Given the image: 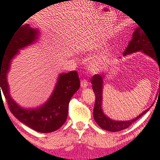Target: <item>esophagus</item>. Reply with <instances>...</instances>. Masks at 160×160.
I'll return each instance as SVG.
<instances>
[{
    "instance_id": "esophagus-1",
    "label": "esophagus",
    "mask_w": 160,
    "mask_h": 160,
    "mask_svg": "<svg viewBox=\"0 0 160 160\" xmlns=\"http://www.w3.org/2000/svg\"><path fill=\"white\" fill-rule=\"evenodd\" d=\"M80 86H81V88H87V87L88 86V80H81V83H80Z\"/></svg>"
}]
</instances>
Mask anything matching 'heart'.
<instances>
[{
    "label": "heart",
    "instance_id": "obj_1",
    "mask_svg": "<svg viewBox=\"0 0 160 160\" xmlns=\"http://www.w3.org/2000/svg\"><path fill=\"white\" fill-rule=\"evenodd\" d=\"M105 44V41L98 43H91L86 47L83 48V51L86 52H93L102 48ZM112 52L109 49L103 51L97 56L94 57L89 62V69L93 72H99L108 67L112 62Z\"/></svg>",
    "mask_w": 160,
    "mask_h": 160
}]
</instances>
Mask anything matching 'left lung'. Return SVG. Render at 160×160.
I'll list each match as a JSON object with an SVG mask.
<instances>
[{"label":"left lung","mask_w":160,"mask_h":160,"mask_svg":"<svg viewBox=\"0 0 160 160\" xmlns=\"http://www.w3.org/2000/svg\"><path fill=\"white\" fill-rule=\"evenodd\" d=\"M138 52H142L144 54L149 56L150 58H153L159 65L160 67V54L153 49L152 43L151 42L150 39L148 36L145 33L144 30L141 27H138L134 29L132 34V38L128 44V48L125 52H123V56L127 55H131L132 53H135ZM160 69V68H159ZM105 76L94 75L91 78V84H92L93 91L95 94V104H94V119L96 123L98 124L102 129L112 132H116V131H122L126 128H129L133 123L138 120L141 116H143L145 113L149 110V108L144 111L141 113L139 116L135 117L134 119L122 121V120H114L110 119L104 113L102 109V89H103V79ZM159 92H160V85H159Z\"/></svg>","instance_id":"1"}]
</instances>
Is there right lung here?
<instances>
[{
  "instance_id": "add662e5",
  "label": "right lung",
  "mask_w": 160,
  "mask_h": 160,
  "mask_svg": "<svg viewBox=\"0 0 160 160\" xmlns=\"http://www.w3.org/2000/svg\"><path fill=\"white\" fill-rule=\"evenodd\" d=\"M40 33L38 29L26 24L21 26L12 37L5 53L0 55V93L1 89L11 112L20 122L37 132L50 133L59 129L67 119L69 101L80 87L77 71L60 73L48 100L37 108H25L18 105L11 97L7 80L12 59L19 53V50L34 44Z\"/></svg>"
}]
</instances>
